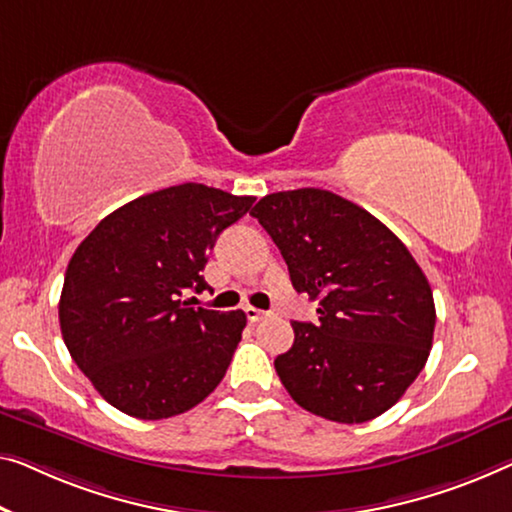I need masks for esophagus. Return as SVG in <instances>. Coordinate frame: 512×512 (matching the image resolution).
<instances>
[{
  "label": "esophagus",
  "instance_id": "1",
  "mask_svg": "<svg viewBox=\"0 0 512 512\" xmlns=\"http://www.w3.org/2000/svg\"><path fill=\"white\" fill-rule=\"evenodd\" d=\"M243 312H246V317H248V322H262V319H266L269 317V312L266 310H259V308H253V305H246V308H243Z\"/></svg>",
  "mask_w": 512,
  "mask_h": 512
}]
</instances>
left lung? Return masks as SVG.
I'll return each mask as SVG.
<instances>
[{"label": "left lung", "mask_w": 512, "mask_h": 512, "mask_svg": "<svg viewBox=\"0 0 512 512\" xmlns=\"http://www.w3.org/2000/svg\"><path fill=\"white\" fill-rule=\"evenodd\" d=\"M287 262L317 324L292 322L276 372L299 407L365 423L393 407L432 349L430 282L407 246L372 213L322 188L282 190L250 211Z\"/></svg>", "instance_id": "left-lung-1"}]
</instances>
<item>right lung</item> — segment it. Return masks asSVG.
<instances>
[{"instance_id": "right-lung-1", "label": "right lung", "mask_w": 512, "mask_h": 512, "mask_svg": "<svg viewBox=\"0 0 512 512\" xmlns=\"http://www.w3.org/2000/svg\"><path fill=\"white\" fill-rule=\"evenodd\" d=\"M255 197L204 183L142 195L98 223L68 262L59 326L71 358L103 400L142 421L200 404L223 381L246 312L188 308L225 227Z\"/></svg>"}]
</instances>
